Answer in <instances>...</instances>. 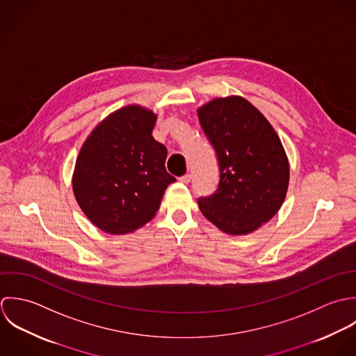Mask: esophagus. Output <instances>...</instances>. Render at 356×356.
Returning a JSON list of instances; mask_svg holds the SVG:
<instances>
[{
  "mask_svg": "<svg viewBox=\"0 0 356 356\" xmlns=\"http://www.w3.org/2000/svg\"><path fill=\"white\" fill-rule=\"evenodd\" d=\"M179 180H180L181 183H184V184H188V183L191 181V175H190V173H186V175L181 176Z\"/></svg>",
  "mask_w": 356,
  "mask_h": 356,
  "instance_id": "esophagus-1",
  "label": "esophagus"
}]
</instances>
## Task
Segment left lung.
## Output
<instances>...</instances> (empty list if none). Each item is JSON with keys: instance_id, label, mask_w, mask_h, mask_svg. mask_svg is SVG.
I'll return each instance as SVG.
<instances>
[{"instance_id": "obj_1", "label": "left lung", "mask_w": 356, "mask_h": 356, "mask_svg": "<svg viewBox=\"0 0 356 356\" xmlns=\"http://www.w3.org/2000/svg\"><path fill=\"white\" fill-rule=\"evenodd\" d=\"M217 156V190L201 197L202 214L221 231L245 235L273 218L284 204L289 162L266 117L239 96L214 99L198 110Z\"/></svg>"}]
</instances>
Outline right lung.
Listing matches in <instances>:
<instances>
[{
  "instance_id": "1",
  "label": "right lung",
  "mask_w": 356,
  "mask_h": 356,
  "mask_svg": "<svg viewBox=\"0 0 356 356\" xmlns=\"http://www.w3.org/2000/svg\"><path fill=\"white\" fill-rule=\"evenodd\" d=\"M156 117L124 107L99 124L75 162L72 190L88 218L108 234L140 228L159 209L166 187L168 149L152 138Z\"/></svg>"
}]
</instances>
